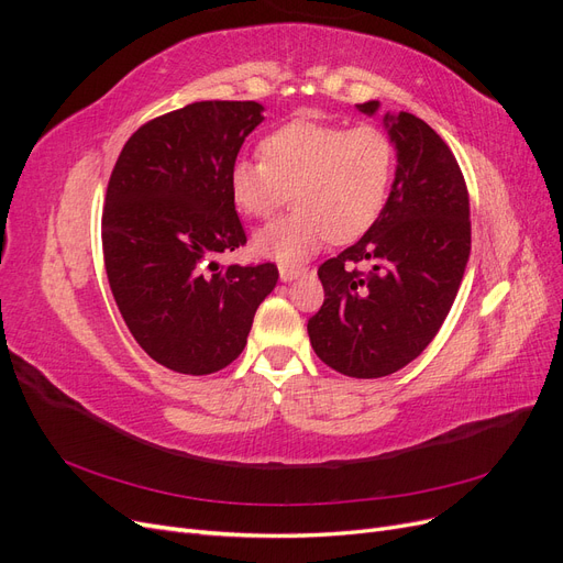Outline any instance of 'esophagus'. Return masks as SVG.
Returning <instances> with one entry per match:
<instances>
[{
  "label": "esophagus",
  "instance_id": "34e87169",
  "mask_svg": "<svg viewBox=\"0 0 563 563\" xmlns=\"http://www.w3.org/2000/svg\"><path fill=\"white\" fill-rule=\"evenodd\" d=\"M302 275V269L300 267H279V277H282V282H294L296 277H300Z\"/></svg>",
  "mask_w": 563,
  "mask_h": 563
}]
</instances>
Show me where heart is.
I'll use <instances>...</instances> for the list:
<instances>
[{
	"label": "heart",
	"instance_id": "1",
	"mask_svg": "<svg viewBox=\"0 0 563 563\" xmlns=\"http://www.w3.org/2000/svg\"><path fill=\"white\" fill-rule=\"evenodd\" d=\"M261 162L240 159L230 172V192L251 218L275 216L288 201L296 209L255 234L263 258L298 265L327 244L350 242L380 216L395 145L371 124L345 129L298 117L269 131L258 145Z\"/></svg>",
	"mask_w": 563,
	"mask_h": 563
}]
</instances>
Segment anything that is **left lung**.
I'll list each match as a JSON object with an SVG mask.
<instances>
[{"mask_svg": "<svg viewBox=\"0 0 563 563\" xmlns=\"http://www.w3.org/2000/svg\"><path fill=\"white\" fill-rule=\"evenodd\" d=\"M376 114L380 103L356 106ZM397 150L389 197L360 242L319 265L321 310L308 333L319 360L350 378L411 364L444 323L470 258V195L441 135L411 112L385 114ZM366 262L372 269L360 273Z\"/></svg>", "mask_w": 563, "mask_h": 563, "instance_id": "left-lung-1", "label": "left lung"}]
</instances>
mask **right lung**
Instances as JSON below:
<instances>
[{"mask_svg": "<svg viewBox=\"0 0 563 563\" xmlns=\"http://www.w3.org/2000/svg\"><path fill=\"white\" fill-rule=\"evenodd\" d=\"M255 100H201L143 124L108 183L103 258L119 312L152 360L207 376L242 354L275 263L218 267L246 244L230 172L263 122Z\"/></svg>", "mask_w": 563, "mask_h": 563, "instance_id": "1", "label": "right lung"}]
</instances>
